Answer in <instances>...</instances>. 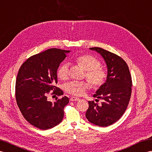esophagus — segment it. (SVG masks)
<instances>
[{
    "instance_id": "1",
    "label": "esophagus",
    "mask_w": 152,
    "mask_h": 152,
    "mask_svg": "<svg viewBox=\"0 0 152 152\" xmlns=\"http://www.w3.org/2000/svg\"><path fill=\"white\" fill-rule=\"evenodd\" d=\"M70 100L72 101V102H74V101H78V100H80V98H77V97L72 96V97H71V99H70Z\"/></svg>"
}]
</instances>
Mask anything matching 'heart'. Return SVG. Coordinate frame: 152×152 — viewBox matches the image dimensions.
Returning <instances> with one entry per match:
<instances>
[{"instance_id": "obj_1", "label": "heart", "mask_w": 152, "mask_h": 152, "mask_svg": "<svg viewBox=\"0 0 152 152\" xmlns=\"http://www.w3.org/2000/svg\"><path fill=\"white\" fill-rule=\"evenodd\" d=\"M76 63L82 67L85 72V77L90 81L94 88H99L105 82L107 73L100 66V62L96 58L89 54L77 57ZM57 75L61 80L68 79L69 76V65L62 64L58 69ZM91 88V84L87 81H71L65 85V91L75 96L83 95L87 89Z\"/></svg>"}]
</instances>
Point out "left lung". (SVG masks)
<instances>
[{"instance_id":"left-lung-1","label":"left lung","mask_w":152,"mask_h":152,"mask_svg":"<svg viewBox=\"0 0 152 152\" xmlns=\"http://www.w3.org/2000/svg\"><path fill=\"white\" fill-rule=\"evenodd\" d=\"M103 58L107 66L105 83L97 90L93 97L103 99L101 105L94 101L88 102L87 119L99 126L111 125L125 112L132 93V77L126 63L117 54L100 48H91ZM98 101V99H96Z\"/></svg>"}]
</instances>
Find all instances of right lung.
Masks as SVG:
<instances>
[{
	"label": "right lung",
	"instance_id": "1",
	"mask_svg": "<svg viewBox=\"0 0 152 152\" xmlns=\"http://www.w3.org/2000/svg\"><path fill=\"white\" fill-rule=\"evenodd\" d=\"M70 50L52 48L29 57L19 69L15 84V98L22 115L33 126L48 130L60 124L67 97L52 103L47 95L64 94L57 84V70Z\"/></svg>",
	"mask_w": 152,
	"mask_h": 152
}]
</instances>
